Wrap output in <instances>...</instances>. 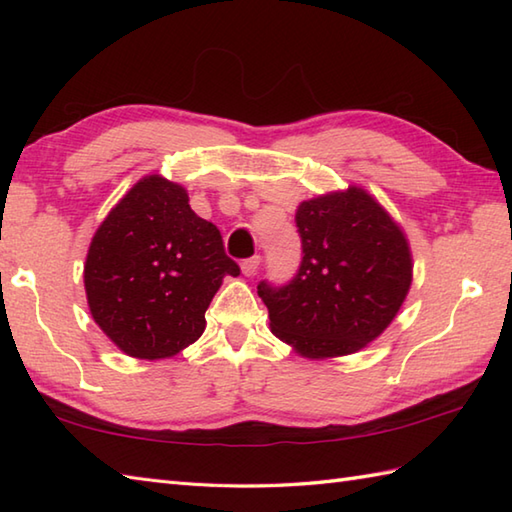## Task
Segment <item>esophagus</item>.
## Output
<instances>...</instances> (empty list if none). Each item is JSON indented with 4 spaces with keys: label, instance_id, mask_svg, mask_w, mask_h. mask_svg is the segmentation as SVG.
<instances>
[{
    "label": "esophagus",
    "instance_id": "obj_1",
    "mask_svg": "<svg viewBox=\"0 0 512 512\" xmlns=\"http://www.w3.org/2000/svg\"><path fill=\"white\" fill-rule=\"evenodd\" d=\"M259 262H262V257H259V255L250 257V259H244V262H242V273L246 277H253L257 273V268H259Z\"/></svg>",
    "mask_w": 512,
    "mask_h": 512
}]
</instances>
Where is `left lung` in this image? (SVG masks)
<instances>
[{
	"label": "left lung",
	"mask_w": 512,
	"mask_h": 512,
	"mask_svg": "<svg viewBox=\"0 0 512 512\" xmlns=\"http://www.w3.org/2000/svg\"><path fill=\"white\" fill-rule=\"evenodd\" d=\"M295 222L303 248L299 273L288 286H257L270 330L314 361L363 350L396 319L411 288L405 231L354 184L301 202Z\"/></svg>",
	"instance_id": "obj_1"
}]
</instances>
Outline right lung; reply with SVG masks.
I'll list each match as a JSON object with an SVG mask.
<instances>
[{
    "mask_svg": "<svg viewBox=\"0 0 512 512\" xmlns=\"http://www.w3.org/2000/svg\"><path fill=\"white\" fill-rule=\"evenodd\" d=\"M239 266L217 226L178 182L145 176L107 213L88 248L83 284L92 319L127 356L158 361L202 336L204 312Z\"/></svg>",
    "mask_w": 512,
    "mask_h": 512,
    "instance_id": "obj_1",
    "label": "right lung"
}]
</instances>
